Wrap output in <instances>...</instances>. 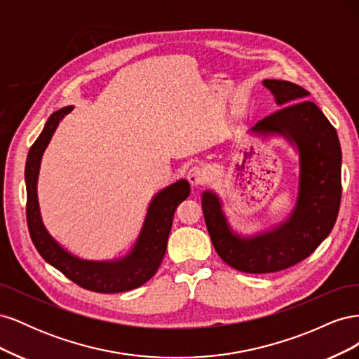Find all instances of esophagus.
<instances>
[{
    "label": "esophagus",
    "mask_w": 359,
    "mask_h": 359,
    "mask_svg": "<svg viewBox=\"0 0 359 359\" xmlns=\"http://www.w3.org/2000/svg\"><path fill=\"white\" fill-rule=\"evenodd\" d=\"M187 180L191 184V187H201L202 184H205V181L208 180V175H206V170L203 168L194 166L189 170Z\"/></svg>",
    "instance_id": "obj_1"
}]
</instances>
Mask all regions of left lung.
Segmentation results:
<instances>
[{"mask_svg": "<svg viewBox=\"0 0 359 359\" xmlns=\"http://www.w3.org/2000/svg\"><path fill=\"white\" fill-rule=\"evenodd\" d=\"M277 104L285 107L252 130L281 135L298 149V198L289 219L273 231L255 236L232 232L212 191L202 194V210L212 245L227 265L247 274H269L309 257L335 224L341 201V148L335 128L302 86L265 79Z\"/></svg>", "mask_w": 359, "mask_h": 359, "instance_id": "1", "label": "left lung"}]
</instances>
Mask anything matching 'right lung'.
I'll use <instances>...</instances> for the list:
<instances>
[{"mask_svg": "<svg viewBox=\"0 0 359 359\" xmlns=\"http://www.w3.org/2000/svg\"><path fill=\"white\" fill-rule=\"evenodd\" d=\"M73 111V106L53 112L45 128L31 145L25 165L27 223L32 244L40 256L78 286L99 293H119L142 286L153 277L166 253L168 238L177 206L189 198L190 184L180 180L157 193L151 201L145 223L137 241L126 257L109 262L83 260L66 252L43 226L37 201V178L40 160L61 119Z\"/></svg>", "mask_w": 359, "mask_h": 359, "instance_id": "add662e5", "label": "right lung"}]
</instances>
